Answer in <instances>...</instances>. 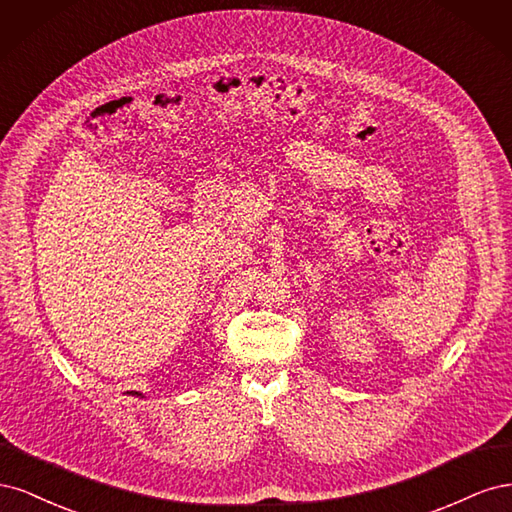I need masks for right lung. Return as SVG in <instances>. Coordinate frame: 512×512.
I'll return each mask as SVG.
<instances>
[{
	"label": "right lung",
	"instance_id": "obj_1",
	"mask_svg": "<svg viewBox=\"0 0 512 512\" xmlns=\"http://www.w3.org/2000/svg\"><path fill=\"white\" fill-rule=\"evenodd\" d=\"M128 395H132V397H143V393H138V391H128Z\"/></svg>",
	"mask_w": 512,
	"mask_h": 512
}]
</instances>
